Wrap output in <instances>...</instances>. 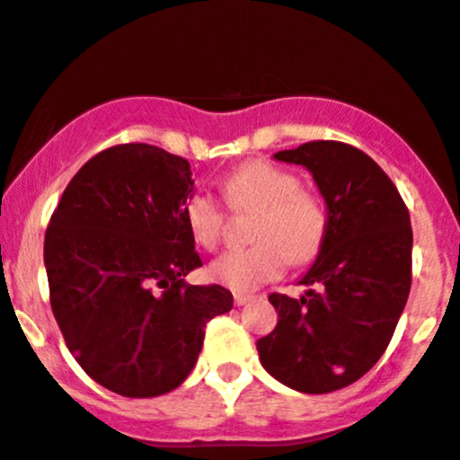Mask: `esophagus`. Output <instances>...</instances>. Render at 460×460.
Returning <instances> with one entry per match:
<instances>
[{
	"label": "esophagus",
	"instance_id": "esophagus-1",
	"mask_svg": "<svg viewBox=\"0 0 460 460\" xmlns=\"http://www.w3.org/2000/svg\"><path fill=\"white\" fill-rule=\"evenodd\" d=\"M252 299H254V295H247V293H235V295H234L235 306H244V304L252 302Z\"/></svg>",
	"mask_w": 460,
	"mask_h": 460
}]
</instances>
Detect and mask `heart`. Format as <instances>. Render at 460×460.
Returning a JSON list of instances; mask_svg holds the SVG:
<instances>
[{
    "label": "heart",
    "mask_w": 460,
    "mask_h": 460,
    "mask_svg": "<svg viewBox=\"0 0 460 460\" xmlns=\"http://www.w3.org/2000/svg\"><path fill=\"white\" fill-rule=\"evenodd\" d=\"M229 206L256 210L247 250H231L210 263L213 281L235 293H250L281 277L286 265H304L327 240L329 210L315 192L302 190L295 172L270 161H250L225 181ZM188 231L199 247H216L225 229V210L208 190H197L183 206Z\"/></svg>",
    "instance_id": "1"
}]
</instances>
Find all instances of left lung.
<instances>
[{
  "mask_svg": "<svg viewBox=\"0 0 460 460\" xmlns=\"http://www.w3.org/2000/svg\"><path fill=\"white\" fill-rule=\"evenodd\" d=\"M313 174L329 210L327 240L299 299L270 295L279 322L256 342L261 366L288 388L333 393L366 375L388 347L411 290L413 231L404 199L367 154L313 140L274 154Z\"/></svg>",
  "mask_w": 460,
  "mask_h": 460,
  "instance_id": "obj_1",
  "label": "left lung"
}]
</instances>
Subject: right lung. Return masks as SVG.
Returning <instances> with one entry per match:
<instances>
[{"label":"right lung","instance_id":"right-lung-1","mask_svg":"<svg viewBox=\"0 0 460 460\" xmlns=\"http://www.w3.org/2000/svg\"><path fill=\"white\" fill-rule=\"evenodd\" d=\"M190 163L145 143L90 158L45 234L49 302L85 375L122 397L181 385L204 345L206 322L229 313L226 288L190 286L201 268L183 206Z\"/></svg>","mask_w":460,"mask_h":460}]
</instances>
